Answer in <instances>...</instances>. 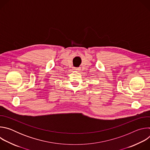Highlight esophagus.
I'll list each match as a JSON object with an SVG mask.
<instances>
[{"label": "esophagus", "instance_id": "obj_1", "mask_svg": "<svg viewBox=\"0 0 150 150\" xmlns=\"http://www.w3.org/2000/svg\"><path fill=\"white\" fill-rule=\"evenodd\" d=\"M74 69L75 71H78L79 70H80L79 68H74Z\"/></svg>", "mask_w": 150, "mask_h": 150}]
</instances>
